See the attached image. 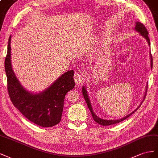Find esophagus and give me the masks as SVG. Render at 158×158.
<instances>
[{"label":"esophagus","mask_w":158,"mask_h":158,"mask_svg":"<svg viewBox=\"0 0 158 158\" xmlns=\"http://www.w3.org/2000/svg\"><path fill=\"white\" fill-rule=\"evenodd\" d=\"M83 73H81V72H77L75 73L74 75V81L77 85H79L82 83L83 81Z\"/></svg>","instance_id":"esophagus-1"}]
</instances>
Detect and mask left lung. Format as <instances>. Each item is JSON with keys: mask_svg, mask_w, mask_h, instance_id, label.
<instances>
[{"mask_svg": "<svg viewBox=\"0 0 158 158\" xmlns=\"http://www.w3.org/2000/svg\"><path fill=\"white\" fill-rule=\"evenodd\" d=\"M134 29L136 30V31H138V32H139V34H140L142 36H143V38H145V39L146 40V41L148 42V44H149V46H150V42L149 37H148V32L147 31V29L146 28V27L144 26V25L143 24L140 23V22H136V27H135ZM150 59H151V67L152 68L153 61H152V56L151 52L150 53ZM82 93H83V97L85 99V101H86V102H87V105L89 109L90 112H91V113L92 114V117H93V120L95 121L97 123L101 124L102 126H109V125H112V124H116V123H120V122L124 120L125 119H127L128 117H129L130 115H132L135 111L138 110V108L140 106V105H142V103L143 102V101L144 100V99H143V101L141 102V104L139 105V106L137 108L136 110H134L132 112H131V113L129 114L127 116L124 117V118H123L118 119V120H104V119H102L101 118H99V117H98L95 114H94V112H93V108H92L91 105V102H90V100H89V98L88 94H87V90H86V89H85V87H84V86L82 88ZM145 95H146V94H145ZM144 97H145V96H144Z\"/></svg>", "mask_w": 158, "mask_h": 158, "instance_id": "8db88e82", "label": "left lung"}]
</instances>
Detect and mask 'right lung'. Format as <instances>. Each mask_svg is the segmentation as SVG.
I'll return each mask as SVG.
<instances>
[{
	"mask_svg": "<svg viewBox=\"0 0 158 158\" xmlns=\"http://www.w3.org/2000/svg\"><path fill=\"white\" fill-rule=\"evenodd\" d=\"M11 35L8 42L4 68L10 100L27 119L42 127H52L61 119L66 93L75 86L74 71L66 72L45 91L34 94L26 91L16 77L11 65Z\"/></svg>",
	"mask_w": 158,
	"mask_h": 158,
	"instance_id": "right-lung-1",
	"label": "right lung"
}]
</instances>
